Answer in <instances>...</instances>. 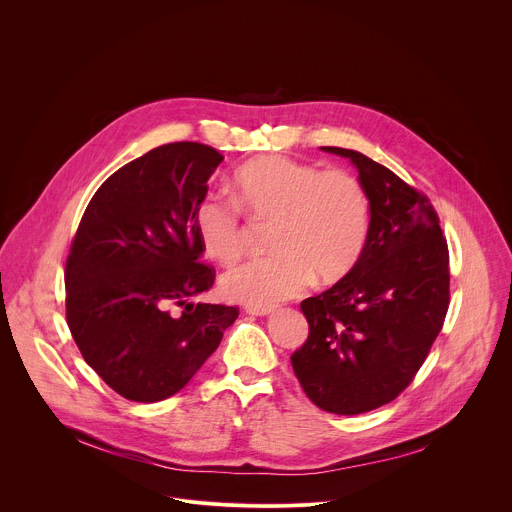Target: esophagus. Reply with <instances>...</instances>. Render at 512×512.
Instances as JSON below:
<instances>
[{"label":"esophagus","mask_w":512,"mask_h":512,"mask_svg":"<svg viewBox=\"0 0 512 512\" xmlns=\"http://www.w3.org/2000/svg\"><path fill=\"white\" fill-rule=\"evenodd\" d=\"M275 308L273 306H267V308H259V306H247V312L253 314V316H267L271 314Z\"/></svg>","instance_id":"esophagus-1"}]
</instances>
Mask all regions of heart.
Returning a JSON list of instances; mask_svg holds the SVG:
<instances>
[{"mask_svg":"<svg viewBox=\"0 0 512 512\" xmlns=\"http://www.w3.org/2000/svg\"><path fill=\"white\" fill-rule=\"evenodd\" d=\"M233 198L206 196L194 210L202 251L223 265L243 255V212L275 221L269 257L227 271L221 289L247 306H275L318 283L342 279L360 259L371 229L362 180L342 168L320 170L283 156L257 158L235 174Z\"/></svg>","mask_w":512,"mask_h":512,"instance_id":"heart-1","label":"heart"}]
</instances>
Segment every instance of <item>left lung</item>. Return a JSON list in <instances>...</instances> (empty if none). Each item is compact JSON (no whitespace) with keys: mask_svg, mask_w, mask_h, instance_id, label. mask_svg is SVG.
Listing matches in <instances>:
<instances>
[{"mask_svg":"<svg viewBox=\"0 0 512 512\" xmlns=\"http://www.w3.org/2000/svg\"><path fill=\"white\" fill-rule=\"evenodd\" d=\"M350 158L371 200L358 263L300 304L310 332L291 367L314 405L336 415L373 411L415 379L450 306V253L429 198L360 152Z\"/></svg>","mask_w":512,"mask_h":512,"instance_id":"8db88e82","label":"left lung"}]
</instances>
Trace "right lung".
<instances>
[{"mask_svg":"<svg viewBox=\"0 0 512 512\" xmlns=\"http://www.w3.org/2000/svg\"><path fill=\"white\" fill-rule=\"evenodd\" d=\"M223 160L196 141L150 150L99 186L72 237L66 324L89 367L129 401L184 389L239 316L190 302L216 277L200 261L194 210Z\"/></svg>","mask_w":512,"mask_h":512,"instance_id":"1","label":"right lung"}]
</instances>
